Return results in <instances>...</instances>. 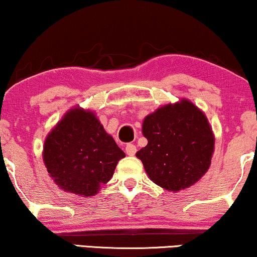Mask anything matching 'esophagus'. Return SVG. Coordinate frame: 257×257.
<instances>
[{"label":"esophagus","mask_w":257,"mask_h":257,"mask_svg":"<svg viewBox=\"0 0 257 257\" xmlns=\"http://www.w3.org/2000/svg\"><path fill=\"white\" fill-rule=\"evenodd\" d=\"M125 152L127 156H135L137 152L136 145H133V144H127V145L125 146Z\"/></svg>","instance_id":"obj_1"}]
</instances>
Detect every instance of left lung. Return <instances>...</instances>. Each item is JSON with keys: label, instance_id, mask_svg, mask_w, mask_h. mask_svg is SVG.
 Masks as SVG:
<instances>
[{"label": "left lung", "instance_id": "left-lung-1", "mask_svg": "<svg viewBox=\"0 0 257 257\" xmlns=\"http://www.w3.org/2000/svg\"><path fill=\"white\" fill-rule=\"evenodd\" d=\"M143 135L147 145L136 156L160 187L181 191L208 171L215 140L205 113L192 101L181 99L147 115Z\"/></svg>", "mask_w": 257, "mask_h": 257}]
</instances>
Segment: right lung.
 <instances>
[{
	"mask_svg": "<svg viewBox=\"0 0 257 257\" xmlns=\"http://www.w3.org/2000/svg\"><path fill=\"white\" fill-rule=\"evenodd\" d=\"M124 157L96 114L80 107L70 110L57 122L43 147L45 167L56 184L83 196L97 194Z\"/></svg>",
	"mask_w": 257,
	"mask_h": 257,
	"instance_id": "1",
	"label": "right lung"
}]
</instances>
